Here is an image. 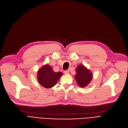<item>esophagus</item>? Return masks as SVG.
<instances>
[{
  "label": "esophagus",
  "mask_w": 128,
  "mask_h": 128,
  "mask_svg": "<svg viewBox=\"0 0 128 128\" xmlns=\"http://www.w3.org/2000/svg\"><path fill=\"white\" fill-rule=\"evenodd\" d=\"M64 73L65 74H68L69 73V70H65V71H64Z\"/></svg>",
  "instance_id": "1"
}]
</instances>
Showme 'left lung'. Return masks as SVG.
<instances>
[{
    "instance_id": "left-lung-1",
    "label": "left lung",
    "mask_w": 128,
    "mask_h": 128,
    "mask_svg": "<svg viewBox=\"0 0 128 128\" xmlns=\"http://www.w3.org/2000/svg\"><path fill=\"white\" fill-rule=\"evenodd\" d=\"M76 74L75 75L77 84L82 88L86 87L92 80V74L90 70L84 65L80 64L76 68Z\"/></svg>"
}]
</instances>
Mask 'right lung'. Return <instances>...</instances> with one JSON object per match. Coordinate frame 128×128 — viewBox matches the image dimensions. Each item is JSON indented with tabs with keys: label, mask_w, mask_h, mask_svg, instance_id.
Returning <instances> with one entry per match:
<instances>
[{
	"label": "right lung",
	"mask_w": 128,
	"mask_h": 128,
	"mask_svg": "<svg viewBox=\"0 0 128 128\" xmlns=\"http://www.w3.org/2000/svg\"><path fill=\"white\" fill-rule=\"evenodd\" d=\"M63 74L60 72H54L50 65L46 64L38 70L37 79L42 86L46 88H51L56 85Z\"/></svg>",
	"instance_id": "add662e5"
}]
</instances>
